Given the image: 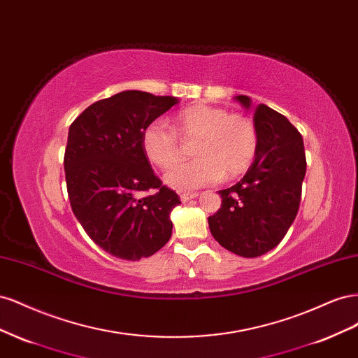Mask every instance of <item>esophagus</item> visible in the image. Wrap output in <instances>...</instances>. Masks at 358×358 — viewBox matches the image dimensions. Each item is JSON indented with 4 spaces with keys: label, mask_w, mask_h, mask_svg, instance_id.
I'll return each mask as SVG.
<instances>
[{
    "label": "esophagus",
    "mask_w": 358,
    "mask_h": 358,
    "mask_svg": "<svg viewBox=\"0 0 358 358\" xmlns=\"http://www.w3.org/2000/svg\"><path fill=\"white\" fill-rule=\"evenodd\" d=\"M197 196H199L197 192H183V194H180V200L185 203V201H188L191 199H196Z\"/></svg>",
    "instance_id": "esophagus-1"
}]
</instances>
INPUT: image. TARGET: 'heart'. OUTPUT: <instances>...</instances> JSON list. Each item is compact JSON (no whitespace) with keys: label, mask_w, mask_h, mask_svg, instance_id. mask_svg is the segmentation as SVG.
Wrapping results in <instances>:
<instances>
[{"label":"heart","mask_w":358,"mask_h":358,"mask_svg":"<svg viewBox=\"0 0 358 358\" xmlns=\"http://www.w3.org/2000/svg\"><path fill=\"white\" fill-rule=\"evenodd\" d=\"M185 143H194L192 159L173 167L166 180L180 189H192L220 180L224 175L236 178L255 159L258 131L254 121L243 113H229L222 107L197 103L175 116V129L162 119L149 122L142 131L146 158L161 169H169L185 155Z\"/></svg>","instance_id":"1"}]
</instances>
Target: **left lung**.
<instances>
[{
    "label": "left lung",
    "instance_id": "left-lung-1",
    "mask_svg": "<svg viewBox=\"0 0 358 358\" xmlns=\"http://www.w3.org/2000/svg\"><path fill=\"white\" fill-rule=\"evenodd\" d=\"M236 100L251 106L246 95ZM254 124L255 159L241 182L220 191L221 208L208 218L215 241L246 258L263 255L284 239L299 212L306 175L301 134L284 115L258 104Z\"/></svg>",
    "mask_w": 358,
    "mask_h": 358
}]
</instances>
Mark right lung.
Here are the masks:
<instances>
[{
  "instance_id": "add662e5",
  "label": "right lung",
  "mask_w": 358,
  "mask_h": 358,
  "mask_svg": "<svg viewBox=\"0 0 358 358\" xmlns=\"http://www.w3.org/2000/svg\"><path fill=\"white\" fill-rule=\"evenodd\" d=\"M178 103L175 96L124 91L95 101L69 129L64 169L73 213L91 239L121 259L154 255L164 246L178 194L150 167L143 128ZM140 192H150L140 198Z\"/></svg>"
}]
</instances>
